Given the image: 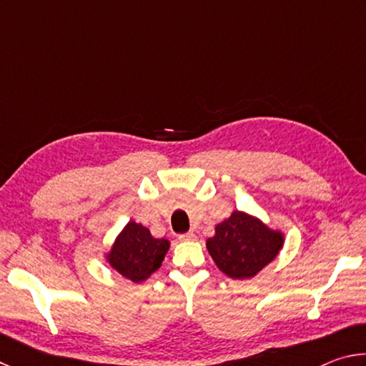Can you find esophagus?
Masks as SVG:
<instances>
[{"label":"esophagus","instance_id":"34e87169","mask_svg":"<svg viewBox=\"0 0 366 366\" xmlns=\"http://www.w3.org/2000/svg\"><path fill=\"white\" fill-rule=\"evenodd\" d=\"M195 239H197V235L192 231L179 235V240H182V242H190V240H195Z\"/></svg>","mask_w":366,"mask_h":366}]
</instances>
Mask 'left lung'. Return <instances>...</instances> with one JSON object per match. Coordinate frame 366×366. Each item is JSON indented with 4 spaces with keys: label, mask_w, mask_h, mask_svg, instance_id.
<instances>
[{
    "label": "left lung",
    "mask_w": 366,
    "mask_h": 366,
    "mask_svg": "<svg viewBox=\"0 0 366 366\" xmlns=\"http://www.w3.org/2000/svg\"><path fill=\"white\" fill-rule=\"evenodd\" d=\"M284 234L244 212H232L214 227L207 249L218 268L232 280H250L277 257Z\"/></svg>",
    "instance_id": "obj_1"
}]
</instances>
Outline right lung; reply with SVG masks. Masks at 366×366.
<instances>
[{
    "label": "right lung",
    "mask_w": 366,
    "mask_h": 366,
    "mask_svg": "<svg viewBox=\"0 0 366 366\" xmlns=\"http://www.w3.org/2000/svg\"><path fill=\"white\" fill-rule=\"evenodd\" d=\"M169 250V240L154 239L145 226L129 221L111 247L107 259L113 269L132 282L148 280Z\"/></svg>",
    "instance_id": "1"
}]
</instances>
